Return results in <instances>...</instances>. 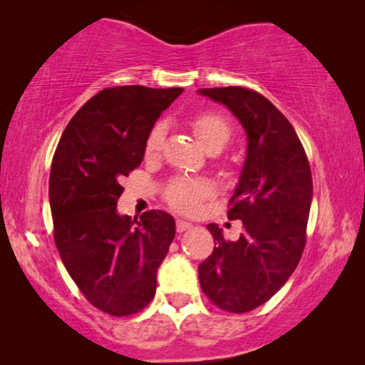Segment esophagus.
Here are the masks:
<instances>
[{"label": "esophagus", "instance_id": "34e87169", "mask_svg": "<svg viewBox=\"0 0 365 365\" xmlns=\"http://www.w3.org/2000/svg\"><path fill=\"white\" fill-rule=\"evenodd\" d=\"M191 227H192V224H191V222L182 221V219H178V221H176V229H178V232H184V231H187V229H191Z\"/></svg>", "mask_w": 365, "mask_h": 365}]
</instances>
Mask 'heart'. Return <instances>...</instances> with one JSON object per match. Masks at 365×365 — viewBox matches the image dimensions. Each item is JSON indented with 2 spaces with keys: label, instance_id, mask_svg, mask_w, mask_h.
Masks as SVG:
<instances>
[{
  "label": "heart",
  "instance_id": "heart-1",
  "mask_svg": "<svg viewBox=\"0 0 365 365\" xmlns=\"http://www.w3.org/2000/svg\"><path fill=\"white\" fill-rule=\"evenodd\" d=\"M191 128L207 151L209 149H222L232 134L231 124L227 123V119L212 111H204L192 116ZM163 143L164 126L156 124L148 134L146 146H144L146 156H156L161 151ZM211 191V184L204 179L178 178L166 187V201L169 206L178 209V211L192 214L199 211L202 199L207 197Z\"/></svg>",
  "mask_w": 365,
  "mask_h": 365
}]
</instances>
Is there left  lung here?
I'll return each mask as SVG.
<instances>
[{
    "label": "left lung",
    "mask_w": 365,
    "mask_h": 365,
    "mask_svg": "<svg viewBox=\"0 0 365 365\" xmlns=\"http://www.w3.org/2000/svg\"><path fill=\"white\" fill-rule=\"evenodd\" d=\"M247 134V156L231 197L229 219H241L242 234L227 241L217 224L207 229L214 251L199 264V282L212 304L249 312L267 302L296 271L306 246L312 176L292 124L274 104L241 86L204 88Z\"/></svg>",
    "instance_id": "left-lung-1"
}]
</instances>
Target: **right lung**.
<instances>
[{
  "label": "right lung",
  "instance_id": "right-lung-1",
  "mask_svg": "<svg viewBox=\"0 0 365 365\" xmlns=\"http://www.w3.org/2000/svg\"><path fill=\"white\" fill-rule=\"evenodd\" d=\"M182 88H106L64 129L49 174L54 242L64 267L99 311L136 314L156 294L158 269L171 246V214L131 219L118 212L121 181L144 158L154 123Z\"/></svg>",
  "mask_w": 365,
  "mask_h": 365
}]
</instances>
